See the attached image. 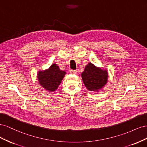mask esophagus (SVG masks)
<instances>
[{"mask_svg":"<svg viewBox=\"0 0 147 147\" xmlns=\"http://www.w3.org/2000/svg\"><path fill=\"white\" fill-rule=\"evenodd\" d=\"M69 72H70V74H75L77 73V70H76L70 69V70H69Z\"/></svg>","mask_w":147,"mask_h":147,"instance_id":"34e87169","label":"esophagus"}]
</instances>
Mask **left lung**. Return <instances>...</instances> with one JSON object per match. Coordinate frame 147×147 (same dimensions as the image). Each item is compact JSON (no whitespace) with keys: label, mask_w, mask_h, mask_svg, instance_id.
Segmentation results:
<instances>
[{"label":"left lung","mask_w":147,"mask_h":147,"mask_svg":"<svg viewBox=\"0 0 147 147\" xmlns=\"http://www.w3.org/2000/svg\"><path fill=\"white\" fill-rule=\"evenodd\" d=\"M83 83L91 91H98L103 88L107 82L108 73L91 63H89L82 74Z\"/></svg>","instance_id":"obj_1"}]
</instances>
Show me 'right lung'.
<instances>
[{
	"label": "right lung",
	"instance_id": "obj_1",
	"mask_svg": "<svg viewBox=\"0 0 147 147\" xmlns=\"http://www.w3.org/2000/svg\"><path fill=\"white\" fill-rule=\"evenodd\" d=\"M65 74V72L59 69L54 64L45 71L39 72L38 79L41 86L49 91H55L58 88Z\"/></svg>",
	"mask_w": 147,
	"mask_h": 147
}]
</instances>
